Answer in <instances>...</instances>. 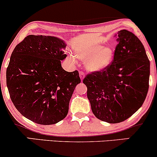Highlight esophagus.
I'll use <instances>...</instances> for the list:
<instances>
[{"label":"esophagus","mask_w":157,"mask_h":157,"mask_svg":"<svg viewBox=\"0 0 157 157\" xmlns=\"http://www.w3.org/2000/svg\"><path fill=\"white\" fill-rule=\"evenodd\" d=\"M84 76H85V74H84L83 71H80V77L81 80H83V78H84Z\"/></svg>","instance_id":"34e87169"}]
</instances>
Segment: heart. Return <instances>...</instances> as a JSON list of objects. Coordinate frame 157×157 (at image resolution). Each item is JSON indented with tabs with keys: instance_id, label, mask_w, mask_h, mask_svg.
<instances>
[{
	"instance_id": "1",
	"label": "heart",
	"mask_w": 157,
	"mask_h": 157,
	"mask_svg": "<svg viewBox=\"0 0 157 157\" xmlns=\"http://www.w3.org/2000/svg\"><path fill=\"white\" fill-rule=\"evenodd\" d=\"M77 59L86 62V69L90 71H100L111 63L114 57V49L111 46H102L95 44L75 52ZM71 60L75 61L72 57Z\"/></svg>"
}]
</instances>
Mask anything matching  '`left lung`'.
Segmentation results:
<instances>
[{
	"mask_svg": "<svg viewBox=\"0 0 157 157\" xmlns=\"http://www.w3.org/2000/svg\"><path fill=\"white\" fill-rule=\"evenodd\" d=\"M111 63L83 79L94 116L109 123H119L142 105L149 88L150 61L140 39L123 29Z\"/></svg>",
	"mask_w": 157,
	"mask_h": 157,
	"instance_id": "1",
	"label": "left lung"
}]
</instances>
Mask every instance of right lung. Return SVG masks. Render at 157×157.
Masks as SVG:
<instances>
[{"label": "right lung", "instance_id": "add662e5", "mask_svg": "<svg viewBox=\"0 0 157 157\" xmlns=\"http://www.w3.org/2000/svg\"><path fill=\"white\" fill-rule=\"evenodd\" d=\"M63 40L28 35L15 46L6 69V85L14 105L35 123L52 125L66 117L78 71L61 66L66 57Z\"/></svg>", "mask_w": 157, "mask_h": 157}]
</instances>
